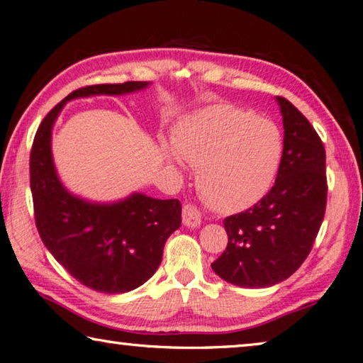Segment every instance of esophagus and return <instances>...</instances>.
<instances>
[{
	"label": "esophagus",
	"instance_id": "1",
	"mask_svg": "<svg viewBox=\"0 0 363 363\" xmlns=\"http://www.w3.org/2000/svg\"><path fill=\"white\" fill-rule=\"evenodd\" d=\"M182 223L189 228H196L201 223V214L192 204H186L182 208Z\"/></svg>",
	"mask_w": 363,
	"mask_h": 363
}]
</instances>
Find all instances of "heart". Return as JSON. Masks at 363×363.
<instances>
[{"mask_svg": "<svg viewBox=\"0 0 363 363\" xmlns=\"http://www.w3.org/2000/svg\"><path fill=\"white\" fill-rule=\"evenodd\" d=\"M173 149L196 168V187L209 206L236 213L254 206L273 187L284 141L272 121L217 104L181 125ZM167 155L174 163L171 150Z\"/></svg>", "mask_w": 363, "mask_h": 363, "instance_id": "1", "label": "heart"}]
</instances>
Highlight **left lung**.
<instances>
[{"label": "left lung", "instance_id": "obj_1", "mask_svg": "<svg viewBox=\"0 0 363 363\" xmlns=\"http://www.w3.org/2000/svg\"><path fill=\"white\" fill-rule=\"evenodd\" d=\"M284 154L274 186L245 213L227 217L228 245L211 268L233 286L260 289L292 276L318 236L327 203L325 149L308 118L276 96Z\"/></svg>", "mask_w": 363, "mask_h": 363}]
</instances>
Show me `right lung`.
<instances>
[{
	"instance_id": "right-lung-1",
	"label": "right lung",
	"mask_w": 363,
	"mask_h": 363,
	"mask_svg": "<svg viewBox=\"0 0 363 363\" xmlns=\"http://www.w3.org/2000/svg\"><path fill=\"white\" fill-rule=\"evenodd\" d=\"M147 87L149 82H123L72 91L45 116L33 141L30 186L39 236L72 278L96 292H130L157 272L164 242L181 227V203L141 192L109 203L71 194L57 173L52 128L71 100L128 95Z\"/></svg>"
}]
</instances>
